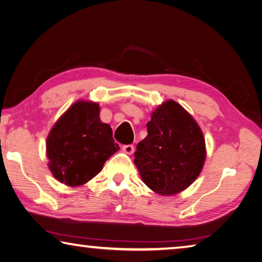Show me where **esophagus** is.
I'll list each match as a JSON object with an SVG mask.
<instances>
[{"mask_svg": "<svg viewBox=\"0 0 262 262\" xmlns=\"http://www.w3.org/2000/svg\"><path fill=\"white\" fill-rule=\"evenodd\" d=\"M122 151L127 153V155H133V152H134V145H124L122 146Z\"/></svg>", "mask_w": 262, "mask_h": 262, "instance_id": "34e87169", "label": "esophagus"}]
</instances>
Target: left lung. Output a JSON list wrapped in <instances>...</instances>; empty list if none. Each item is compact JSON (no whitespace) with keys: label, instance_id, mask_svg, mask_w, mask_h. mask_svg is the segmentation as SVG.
<instances>
[{"label":"left lung","instance_id":"left-lung-1","mask_svg":"<svg viewBox=\"0 0 262 262\" xmlns=\"http://www.w3.org/2000/svg\"><path fill=\"white\" fill-rule=\"evenodd\" d=\"M137 145L134 163L143 183L159 195H175L199 177L206 162L203 133L195 119L173 100L159 105Z\"/></svg>","mask_w":262,"mask_h":262}]
</instances>
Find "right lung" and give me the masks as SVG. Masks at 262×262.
<instances>
[{
  "mask_svg": "<svg viewBox=\"0 0 262 262\" xmlns=\"http://www.w3.org/2000/svg\"><path fill=\"white\" fill-rule=\"evenodd\" d=\"M110 125L100 119L97 102H75L56 120L46 138V157L53 177L70 187L95 177L119 150Z\"/></svg>",
  "mask_w": 262,
  "mask_h": 262,
  "instance_id": "obj_1",
  "label": "right lung"
}]
</instances>
